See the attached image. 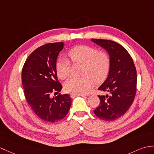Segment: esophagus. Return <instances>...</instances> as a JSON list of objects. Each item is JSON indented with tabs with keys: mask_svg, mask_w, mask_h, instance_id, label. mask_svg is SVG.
I'll return each instance as SVG.
<instances>
[{
	"mask_svg": "<svg viewBox=\"0 0 154 154\" xmlns=\"http://www.w3.org/2000/svg\"><path fill=\"white\" fill-rule=\"evenodd\" d=\"M77 96H81V97H85V95H83V94H71V97L72 98H75V97H77Z\"/></svg>",
	"mask_w": 154,
	"mask_h": 154,
	"instance_id": "1",
	"label": "esophagus"
}]
</instances>
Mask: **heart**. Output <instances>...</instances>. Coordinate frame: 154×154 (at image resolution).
I'll return each mask as SVG.
<instances>
[{"label":"heart","instance_id":"b5f03b06","mask_svg":"<svg viewBox=\"0 0 154 154\" xmlns=\"http://www.w3.org/2000/svg\"><path fill=\"white\" fill-rule=\"evenodd\" d=\"M69 57L73 63L83 64L81 77H71L64 84L67 92L83 94L96 83H100L106 78L110 67V58L108 53L98 52L97 49L87 45L75 46L70 49ZM57 75L65 79L69 75L70 62L68 60L60 58L56 63Z\"/></svg>","mask_w":154,"mask_h":154}]
</instances>
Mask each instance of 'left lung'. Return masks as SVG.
Returning <instances> with one entry per match:
<instances>
[{
    "mask_svg": "<svg viewBox=\"0 0 154 154\" xmlns=\"http://www.w3.org/2000/svg\"><path fill=\"white\" fill-rule=\"evenodd\" d=\"M91 41L106 50L110 58L108 77L98 90L106 92L99 95L100 104L95 115L104 121H113L124 115L133 103L137 92V70L129 53L121 45L104 39Z\"/></svg>",
    "mask_w": 154,
    "mask_h": 154,
    "instance_id": "obj_1",
    "label": "left lung"
}]
</instances>
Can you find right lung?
I'll list each match as a JSON object with an SVG mask.
<instances>
[{"instance_id": "obj_1", "label": "right lung", "mask_w": 154, "mask_h": 154, "mask_svg": "<svg viewBox=\"0 0 154 154\" xmlns=\"http://www.w3.org/2000/svg\"><path fill=\"white\" fill-rule=\"evenodd\" d=\"M63 46V42H54L35 50L28 56L21 72L27 103L38 117L49 123L63 119L72 101L67 94L51 96L52 92L58 94L62 88L57 77L56 63Z\"/></svg>"}]
</instances>
